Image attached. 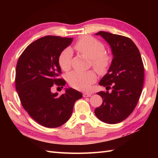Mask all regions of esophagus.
Returning <instances> with one entry per match:
<instances>
[{"label":"esophagus","mask_w":158,"mask_h":158,"mask_svg":"<svg viewBox=\"0 0 158 158\" xmlns=\"http://www.w3.org/2000/svg\"><path fill=\"white\" fill-rule=\"evenodd\" d=\"M92 96V93L89 92H84L83 93V96L84 97H90Z\"/></svg>","instance_id":"34e87169"}]
</instances>
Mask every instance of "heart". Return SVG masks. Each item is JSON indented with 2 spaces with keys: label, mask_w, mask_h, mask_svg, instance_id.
I'll list each match as a JSON object with an SVG mask.
<instances>
[{
  "label": "heart",
  "mask_w": 158,
  "mask_h": 158,
  "mask_svg": "<svg viewBox=\"0 0 158 158\" xmlns=\"http://www.w3.org/2000/svg\"><path fill=\"white\" fill-rule=\"evenodd\" d=\"M75 48L82 55L91 59L92 64L100 74L105 73L111 63V57L105 53V48L101 42L90 36H84L76 43ZM73 55L70 48L63 49L58 57V64L63 70L70 68V59ZM67 81L70 86L79 90H88L97 79L96 73L92 70L85 72L73 71L68 74Z\"/></svg>",
  "instance_id": "obj_1"
}]
</instances>
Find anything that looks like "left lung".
<instances>
[{
	"mask_svg": "<svg viewBox=\"0 0 158 158\" xmlns=\"http://www.w3.org/2000/svg\"><path fill=\"white\" fill-rule=\"evenodd\" d=\"M96 35L101 36L109 43L113 58L108 73L99 82L107 91L97 93L103 101L94 113L103 122L117 123L132 113L141 94L144 82L143 60L135 43L126 36L104 31Z\"/></svg>",
	"mask_w": 158,
	"mask_h": 158,
	"instance_id": "1",
	"label": "left lung"
}]
</instances>
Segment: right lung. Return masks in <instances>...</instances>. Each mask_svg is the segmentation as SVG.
Segmentation results:
<instances>
[{
    "mask_svg": "<svg viewBox=\"0 0 158 158\" xmlns=\"http://www.w3.org/2000/svg\"><path fill=\"white\" fill-rule=\"evenodd\" d=\"M73 38L45 36L30 44L19 56L16 66L15 88L26 111L46 127H57L71 116L77 100L82 94L71 88L61 96L52 93L53 84L63 86L66 81L61 73L58 57L69 47Z\"/></svg>",
    "mask_w": 158,
    "mask_h": 158,
    "instance_id": "right-lung-1",
    "label": "right lung"
}]
</instances>
